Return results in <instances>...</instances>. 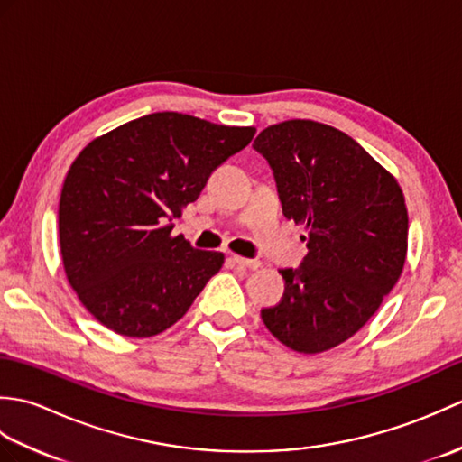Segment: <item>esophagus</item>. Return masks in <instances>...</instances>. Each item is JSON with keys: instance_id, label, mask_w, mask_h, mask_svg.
Masks as SVG:
<instances>
[{"instance_id": "1", "label": "esophagus", "mask_w": 462, "mask_h": 462, "mask_svg": "<svg viewBox=\"0 0 462 462\" xmlns=\"http://www.w3.org/2000/svg\"><path fill=\"white\" fill-rule=\"evenodd\" d=\"M232 262L238 263V266H242V268H248V270H258V268H262V262H260V260L242 258V256H236V254H234V256H232Z\"/></svg>"}]
</instances>
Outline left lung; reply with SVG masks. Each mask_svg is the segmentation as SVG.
Wrapping results in <instances>:
<instances>
[{
  "mask_svg": "<svg viewBox=\"0 0 462 462\" xmlns=\"http://www.w3.org/2000/svg\"><path fill=\"white\" fill-rule=\"evenodd\" d=\"M254 149L272 166L283 216L308 232V256L280 270L283 296L262 319L293 351H328L365 326L403 272V190L359 143L323 123L270 125Z\"/></svg>",
  "mask_w": 462,
  "mask_h": 462,
  "instance_id": "8db88e82",
  "label": "left lung"
}]
</instances>
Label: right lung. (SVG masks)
<instances>
[{
	"mask_svg": "<svg viewBox=\"0 0 462 462\" xmlns=\"http://www.w3.org/2000/svg\"><path fill=\"white\" fill-rule=\"evenodd\" d=\"M254 134V126L164 111L79 152L59 200V246L69 283L97 321L125 337H152L189 311L224 254L192 248L169 222Z\"/></svg>",
	"mask_w": 462,
	"mask_h": 462,
	"instance_id": "add662e5",
	"label": "right lung"
}]
</instances>
